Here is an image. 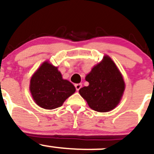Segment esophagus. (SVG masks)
<instances>
[{
	"mask_svg": "<svg viewBox=\"0 0 154 154\" xmlns=\"http://www.w3.org/2000/svg\"><path fill=\"white\" fill-rule=\"evenodd\" d=\"M81 87H82V84H80V83L75 84V88H76V90H77V91H79V90L81 88Z\"/></svg>",
	"mask_w": 154,
	"mask_h": 154,
	"instance_id": "obj_1",
	"label": "esophagus"
}]
</instances>
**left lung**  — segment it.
I'll return each instance as SVG.
<instances>
[{
    "mask_svg": "<svg viewBox=\"0 0 154 154\" xmlns=\"http://www.w3.org/2000/svg\"><path fill=\"white\" fill-rule=\"evenodd\" d=\"M89 85L79 90L91 109L100 112L111 111L123 96L125 83L116 65L109 56L94 66L86 77Z\"/></svg>",
    "mask_w": 154,
    "mask_h": 154,
    "instance_id": "obj_1",
    "label": "left lung"
}]
</instances>
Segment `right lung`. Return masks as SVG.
I'll return each instance as SVG.
<instances>
[{"mask_svg":"<svg viewBox=\"0 0 154 154\" xmlns=\"http://www.w3.org/2000/svg\"><path fill=\"white\" fill-rule=\"evenodd\" d=\"M29 91L38 106L54 109L61 106L76 89L71 82L63 80L57 67L46 61L31 77Z\"/></svg>","mask_w":154,"mask_h":154,"instance_id":"obj_1","label":"right lung"}]
</instances>
